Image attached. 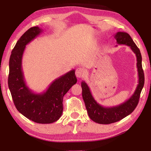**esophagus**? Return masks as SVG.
<instances>
[{
	"mask_svg": "<svg viewBox=\"0 0 151 151\" xmlns=\"http://www.w3.org/2000/svg\"><path fill=\"white\" fill-rule=\"evenodd\" d=\"M75 74L78 78H83L86 75V71L83 68H77L76 70Z\"/></svg>",
	"mask_w": 151,
	"mask_h": 151,
	"instance_id": "esophagus-1",
	"label": "esophagus"
}]
</instances>
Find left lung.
I'll return each instance as SVG.
<instances>
[{"instance_id": "left-lung-1", "label": "left lung", "mask_w": 151, "mask_h": 151, "mask_svg": "<svg viewBox=\"0 0 151 151\" xmlns=\"http://www.w3.org/2000/svg\"><path fill=\"white\" fill-rule=\"evenodd\" d=\"M117 44L125 45L130 47L137 57V66L139 75V84L134 94L124 103L112 107H104L94 100L88 86L85 81L81 83L82 95L85 102L86 111L90 119L99 124H108L121 121L132 113L136 108L145 83L144 71L142 67V56L139 48L128 33L118 32L114 36Z\"/></svg>"}]
</instances>
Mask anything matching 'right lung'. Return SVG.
Returning a JSON list of instances; mask_svg holds the SVG:
<instances>
[{
	"mask_svg": "<svg viewBox=\"0 0 151 151\" xmlns=\"http://www.w3.org/2000/svg\"><path fill=\"white\" fill-rule=\"evenodd\" d=\"M42 32L34 27L25 32L12 50L9 60V88L18 111L27 119L40 124L58 121L63 111V96L76 83L75 70L60 76L42 93H35L28 87L22 69V59L26 45Z\"/></svg>",
	"mask_w": 151,
	"mask_h": 151,
	"instance_id": "1",
	"label": "right lung"
}]
</instances>
